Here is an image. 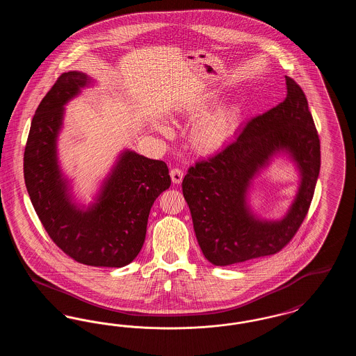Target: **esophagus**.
I'll return each instance as SVG.
<instances>
[{
    "label": "esophagus",
    "instance_id": "obj_1",
    "mask_svg": "<svg viewBox=\"0 0 356 356\" xmlns=\"http://www.w3.org/2000/svg\"><path fill=\"white\" fill-rule=\"evenodd\" d=\"M183 177H184V170H181V168L175 167V168L170 170V179H172V181H173L175 184L181 183Z\"/></svg>",
    "mask_w": 356,
    "mask_h": 356
}]
</instances>
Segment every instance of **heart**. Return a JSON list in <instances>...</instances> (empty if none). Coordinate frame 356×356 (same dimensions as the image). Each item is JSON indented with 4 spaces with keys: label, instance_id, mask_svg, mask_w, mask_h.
Returning <instances> with one entry per match:
<instances>
[{
    "label": "heart",
    "instance_id": "obj_1",
    "mask_svg": "<svg viewBox=\"0 0 356 356\" xmlns=\"http://www.w3.org/2000/svg\"><path fill=\"white\" fill-rule=\"evenodd\" d=\"M211 96H203L197 102V109H202ZM236 113L232 108H221L209 116L200 120L192 132V138L195 145L203 151H212L219 148L222 143L228 140L235 128Z\"/></svg>",
    "mask_w": 356,
    "mask_h": 356
}]
</instances>
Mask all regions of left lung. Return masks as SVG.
Wrapping results in <instances>:
<instances>
[{"mask_svg":"<svg viewBox=\"0 0 356 356\" xmlns=\"http://www.w3.org/2000/svg\"><path fill=\"white\" fill-rule=\"evenodd\" d=\"M286 85L284 102L250 120L220 152L191 167L183 180L199 245L215 266L282 251L308 213L321 170V140L303 89L288 76ZM283 149L297 161L302 184L283 221H259L246 205V191L255 172Z\"/></svg>","mask_w":356,"mask_h":356,"instance_id":"left-lung-1","label":"left lung"}]
</instances>
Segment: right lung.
I'll return each mask as SVG.
<instances>
[{
    "label": "right lung",
    "instance_id": "right-lung-1",
    "mask_svg": "<svg viewBox=\"0 0 356 356\" xmlns=\"http://www.w3.org/2000/svg\"><path fill=\"white\" fill-rule=\"evenodd\" d=\"M90 83L81 72L63 73L34 113L24 153V179L34 211L53 243L85 266L120 268L140 252L154 200L170 186L161 160L121 154L92 208L70 203L57 164L56 140L64 105Z\"/></svg>",
    "mask_w": 356,
    "mask_h": 356
}]
</instances>
